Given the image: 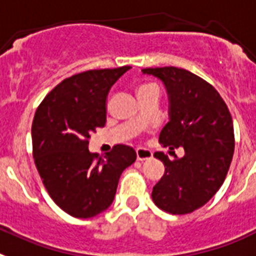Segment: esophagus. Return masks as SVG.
Instances as JSON below:
<instances>
[{"label":"esophagus","instance_id":"obj_1","mask_svg":"<svg viewBox=\"0 0 256 256\" xmlns=\"http://www.w3.org/2000/svg\"><path fill=\"white\" fill-rule=\"evenodd\" d=\"M153 153L150 150H146V148H138L136 150V158L138 161H144V160L152 158Z\"/></svg>","mask_w":256,"mask_h":256}]
</instances>
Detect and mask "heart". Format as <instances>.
Returning a JSON list of instances; mask_svg holds the SVG:
<instances>
[{
	"label": "heart",
	"instance_id": "heart-1",
	"mask_svg": "<svg viewBox=\"0 0 256 256\" xmlns=\"http://www.w3.org/2000/svg\"><path fill=\"white\" fill-rule=\"evenodd\" d=\"M150 86H153V85H143L142 88H139V90H142V88H150ZM138 90V91H139Z\"/></svg>",
	"mask_w": 256,
	"mask_h": 256
}]
</instances>
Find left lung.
<instances>
[{
    "label": "left lung",
    "instance_id": "1",
    "mask_svg": "<svg viewBox=\"0 0 256 256\" xmlns=\"http://www.w3.org/2000/svg\"><path fill=\"white\" fill-rule=\"evenodd\" d=\"M165 84L170 102V121L158 142L170 150L182 146V158L154 157L165 165V174L153 186L152 198L161 210L174 215L193 212L219 190L234 152V132L230 110L208 81L176 66L146 68Z\"/></svg>",
    "mask_w": 256,
    "mask_h": 256
}]
</instances>
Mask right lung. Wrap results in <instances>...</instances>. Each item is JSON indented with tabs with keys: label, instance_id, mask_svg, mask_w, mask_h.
Masks as SVG:
<instances>
[{
	"label": "right lung",
	"instance_id": "1",
	"mask_svg": "<svg viewBox=\"0 0 256 256\" xmlns=\"http://www.w3.org/2000/svg\"><path fill=\"white\" fill-rule=\"evenodd\" d=\"M131 66L92 70L63 80L45 96L32 124L33 158L46 190L66 214L88 219L110 208L122 171L136 153L117 144L104 157L88 138L106 121V96Z\"/></svg>",
	"mask_w": 256,
	"mask_h": 256
}]
</instances>
